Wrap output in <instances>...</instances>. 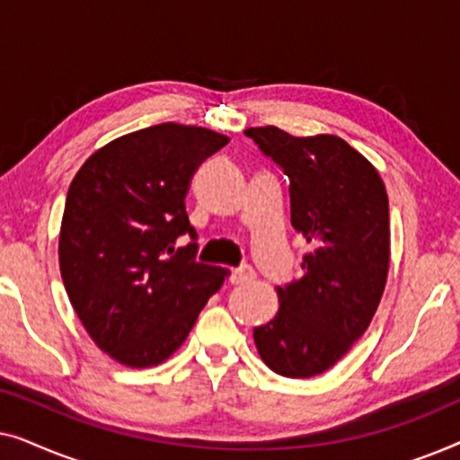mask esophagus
<instances>
[{"instance_id": "34e87169", "label": "esophagus", "mask_w": 460, "mask_h": 460, "mask_svg": "<svg viewBox=\"0 0 460 460\" xmlns=\"http://www.w3.org/2000/svg\"><path fill=\"white\" fill-rule=\"evenodd\" d=\"M253 279H255V270L251 266H238L230 272L232 285H244V282H251Z\"/></svg>"}]
</instances>
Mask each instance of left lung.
<instances>
[{
    "label": "left lung",
    "mask_w": 460,
    "mask_h": 460,
    "mask_svg": "<svg viewBox=\"0 0 460 460\" xmlns=\"http://www.w3.org/2000/svg\"><path fill=\"white\" fill-rule=\"evenodd\" d=\"M288 178L291 226L312 244L304 276L279 287L280 310L253 339L274 373L307 379L329 370L368 329L389 268V200L381 175L337 136L295 137L249 128Z\"/></svg>",
    "instance_id": "1"
}]
</instances>
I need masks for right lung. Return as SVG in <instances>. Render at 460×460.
I'll return each mask as SVG.
<instances>
[{
    "mask_svg": "<svg viewBox=\"0 0 460 460\" xmlns=\"http://www.w3.org/2000/svg\"><path fill=\"white\" fill-rule=\"evenodd\" d=\"M226 144L205 128L153 125L96 150L68 186L62 282L90 337L125 367L172 356L228 276L197 261L184 205L192 173Z\"/></svg>",
    "mask_w": 460,
    "mask_h": 460,
    "instance_id": "add662e5",
    "label": "right lung"
}]
</instances>
